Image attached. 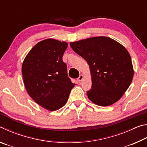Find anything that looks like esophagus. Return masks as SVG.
Masks as SVG:
<instances>
[{
    "label": "esophagus",
    "mask_w": 147,
    "mask_h": 147,
    "mask_svg": "<svg viewBox=\"0 0 147 147\" xmlns=\"http://www.w3.org/2000/svg\"><path fill=\"white\" fill-rule=\"evenodd\" d=\"M83 78H84V76L82 75V74H80V75L79 76V77L77 80H78V82H81L83 80Z\"/></svg>",
    "instance_id": "1"
}]
</instances>
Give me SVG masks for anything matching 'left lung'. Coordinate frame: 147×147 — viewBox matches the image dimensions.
I'll return each instance as SVG.
<instances>
[{
    "label": "left lung",
    "instance_id": "1",
    "mask_svg": "<svg viewBox=\"0 0 147 147\" xmlns=\"http://www.w3.org/2000/svg\"><path fill=\"white\" fill-rule=\"evenodd\" d=\"M72 49L88 62L92 86L89 100L100 106L116 102L132 81L131 57L124 47L107 37H94L70 43Z\"/></svg>",
    "mask_w": 147,
    "mask_h": 147
}]
</instances>
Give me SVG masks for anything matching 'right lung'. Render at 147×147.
Here are the masks:
<instances>
[{
  "label": "right lung",
  "instance_id": "1",
  "mask_svg": "<svg viewBox=\"0 0 147 147\" xmlns=\"http://www.w3.org/2000/svg\"><path fill=\"white\" fill-rule=\"evenodd\" d=\"M67 43L47 39L37 43L22 65L23 81L32 98L45 109L55 111L68 100L75 84L69 78L62 57Z\"/></svg>",
  "mask_w": 147,
  "mask_h": 147
}]
</instances>
